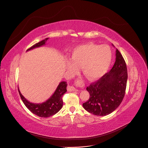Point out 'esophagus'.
Here are the masks:
<instances>
[{
    "mask_svg": "<svg viewBox=\"0 0 148 148\" xmlns=\"http://www.w3.org/2000/svg\"><path fill=\"white\" fill-rule=\"evenodd\" d=\"M76 83H77V84L78 85V86H80L82 87L83 86V83L81 81V80H77V82ZM67 89H68V90L69 91H78V89L77 88H75L73 86H69L68 88H67Z\"/></svg>",
    "mask_w": 148,
    "mask_h": 148,
    "instance_id": "esophagus-1",
    "label": "esophagus"
}]
</instances>
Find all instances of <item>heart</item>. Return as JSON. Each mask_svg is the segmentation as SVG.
<instances>
[{
	"instance_id": "obj_1",
	"label": "heart",
	"mask_w": 148,
	"mask_h": 148,
	"mask_svg": "<svg viewBox=\"0 0 148 148\" xmlns=\"http://www.w3.org/2000/svg\"><path fill=\"white\" fill-rule=\"evenodd\" d=\"M112 58V53L108 46L90 42L75 47L71 52V61L67 60L66 65L72 73L77 72L78 67H82L85 77L89 80H95L107 72Z\"/></svg>"
}]
</instances>
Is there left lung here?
Masks as SVG:
<instances>
[{
    "instance_id": "1",
    "label": "left lung",
    "mask_w": 148,
    "mask_h": 148,
    "mask_svg": "<svg viewBox=\"0 0 148 148\" xmlns=\"http://www.w3.org/2000/svg\"><path fill=\"white\" fill-rule=\"evenodd\" d=\"M115 56V64L109 72L86 88L90 96L83 106L95 115L110 114L120 106L124 97L128 78L127 65L117 49Z\"/></svg>"
}]
</instances>
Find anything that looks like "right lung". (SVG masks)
<instances>
[{
    "label": "right lung",
    "mask_w": 148,
    "mask_h": 148,
    "mask_svg": "<svg viewBox=\"0 0 148 148\" xmlns=\"http://www.w3.org/2000/svg\"><path fill=\"white\" fill-rule=\"evenodd\" d=\"M48 39L49 38L36 43L28 49L27 51L45 45ZM66 86L67 84L66 82H61L50 98H49L46 101L42 103H39V104H36V103H32L28 101L21 95L19 88L18 89V92L22 101L31 112L40 117L47 118L56 114L62 109L63 106L62 96L66 92Z\"/></svg>",
    "instance_id": "1"
}]
</instances>
